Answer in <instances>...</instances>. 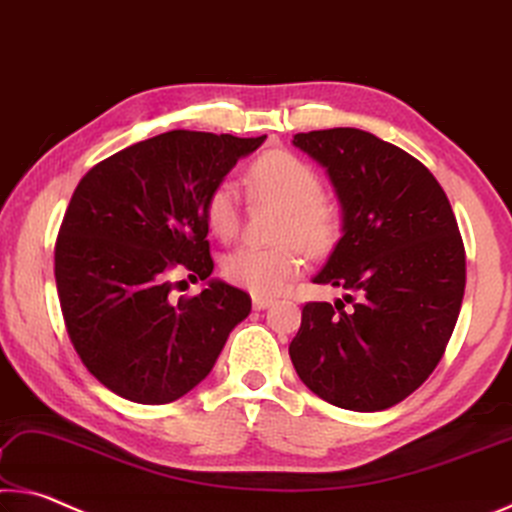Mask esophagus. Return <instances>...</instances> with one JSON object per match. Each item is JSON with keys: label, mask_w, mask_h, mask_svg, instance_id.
Masks as SVG:
<instances>
[{"label": "esophagus", "mask_w": 512, "mask_h": 512, "mask_svg": "<svg viewBox=\"0 0 512 512\" xmlns=\"http://www.w3.org/2000/svg\"><path fill=\"white\" fill-rule=\"evenodd\" d=\"M274 299L272 297H265V295H254V308L256 311H265L267 306H272Z\"/></svg>", "instance_id": "obj_1"}]
</instances>
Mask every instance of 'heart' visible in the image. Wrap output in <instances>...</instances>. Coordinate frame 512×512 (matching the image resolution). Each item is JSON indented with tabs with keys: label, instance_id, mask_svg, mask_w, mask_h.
<instances>
[{
	"label": "heart",
	"instance_id": "b5f03b06",
	"mask_svg": "<svg viewBox=\"0 0 512 512\" xmlns=\"http://www.w3.org/2000/svg\"><path fill=\"white\" fill-rule=\"evenodd\" d=\"M247 186L256 197L283 208L276 233L283 242L272 247H236L224 256L222 274L233 286L256 295H274L304 267L299 247L317 256L335 245L342 213L338 204L324 195L320 174L288 149H270L258 156L247 170ZM204 211L213 236L222 240L236 236L240 222L236 183H217L206 199Z\"/></svg>",
	"mask_w": 512,
	"mask_h": 512
}]
</instances>
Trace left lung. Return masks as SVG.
Masks as SVG:
<instances>
[{
  "mask_svg": "<svg viewBox=\"0 0 512 512\" xmlns=\"http://www.w3.org/2000/svg\"><path fill=\"white\" fill-rule=\"evenodd\" d=\"M292 145L326 167L342 204V238L313 283L347 290L335 306H304L292 365L333 406L385 410L429 379L454 333L465 295L456 215L433 174L374 133L308 131Z\"/></svg>",
  "mask_w": 512,
  "mask_h": 512,
  "instance_id": "1",
  "label": "left lung"
}]
</instances>
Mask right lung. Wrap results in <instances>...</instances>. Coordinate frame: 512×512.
I'll return each instance as SVG.
<instances>
[{
  "label": "right lung",
  "mask_w": 512,
  "mask_h": 512,
  "mask_svg": "<svg viewBox=\"0 0 512 512\" xmlns=\"http://www.w3.org/2000/svg\"><path fill=\"white\" fill-rule=\"evenodd\" d=\"M267 136L167 131L97 163L79 181L54 249L67 335L108 390L136 404H170L213 370L247 292L208 281L174 299L172 272H213L206 199Z\"/></svg>",
  "instance_id": "obj_1"
}]
</instances>
